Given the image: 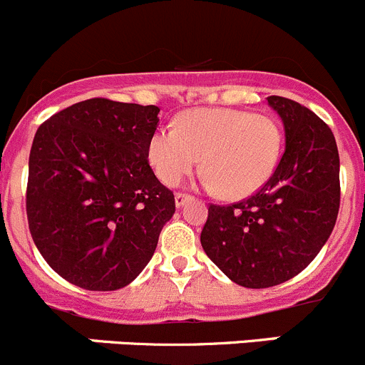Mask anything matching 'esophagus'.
Wrapping results in <instances>:
<instances>
[{
  "instance_id": "esophagus-1",
  "label": "esophagus",
  "mask_w": 365,
  "mask_h": 365,
  "mask_svg": "<svg viewBox=\"0 0 365 365\" xmlns=\"http://www.w3.org/2000/svg\"><path fill=\"white\" fill-rule=\"evenodd\" d=\"M189 200H192V196H190V194H185V192H176L175 194V203H176V206L185 205Z\"/></svg>"
}]
</instances>
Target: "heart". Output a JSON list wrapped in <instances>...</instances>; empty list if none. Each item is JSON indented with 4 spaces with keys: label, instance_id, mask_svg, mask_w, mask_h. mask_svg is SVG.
Masks as SVG:
<instances>
[{
    "label": "heart",
    "instance_id": "obj_1",
    "mask_svg": "<svg viewBox=\"0 0 365 365\" xmlns=\"http://www.w3.org/2000/svg\"><path fill=\"white\" fill-rule=\"evenodd\" d=\"M282 148V127L270 114L201 108L180 114L176 128L155 130L148 155L165 185L182 182L203 157L206 185L227 200H244L270 182Z\"/></svg>",
    "mask_w": 365,
    "mask_h": 365
}]
</instances>
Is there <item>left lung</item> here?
<instances>
[{
    "mask_svg": "<svg viewBox=\"0 0 365 365\" xmlns=\"http://www.w3.org/2000/svg\"><path fill=\"white\" fill-rule=\"evenodd\" d=\"M286 148L270 182L247 200L210 205L201 231L206 256L237 284L270 288L300 274L329 240L341 203L339 152L311 109L272 95Z\"/></svg>",
    "mask_w": 365,
    "mask_h": 365,
    "instance_id": "1",
    "label": "left lung"
}]
</instances>
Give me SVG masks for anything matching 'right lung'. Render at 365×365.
Returning <instances> with one entry per match:
<instances>
[{"label":"right lung","instance_id":"add662e5","mask_svg":"<svg viewBox=\"0 0 365 365\" xmlns=\"http://www.w3.org/2000/svg\"><path fill=\"white\" fill-rule=\"evenodd\" d=\"M157 106L77 102L36 130L26 215L56 274L90 292L130 284L155 252L175 196L148 162Z\"/></svg>","mask_w":365,"mask_h":365}]
</instances>
